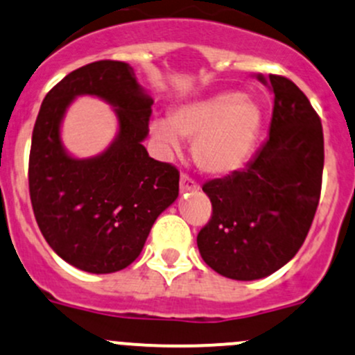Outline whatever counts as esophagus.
<instances>
[{
  "instance_id": "34e87169",
  "label": "esophagus",
  "mask_w": 355,
  "mask_h": 355,
  "mask_svg": "<svg viewBox=\"0 0 355 355\" xmlns=\"http://www.w3.org/2000/svg\"><path fill=\"white\" fill-rule=\"evenodd\" d=\"M190 190H199V184L190 175L184 173L180 177V192H190Z\"/></svg>"
}]
</instances>
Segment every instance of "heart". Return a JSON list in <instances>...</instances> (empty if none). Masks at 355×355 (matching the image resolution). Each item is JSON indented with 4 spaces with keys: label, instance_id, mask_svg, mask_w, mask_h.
<instances>
[{
    "label": "heart",
    "instance_id": "b5f03b06",
    "mask_svg": "<svg viewBox=\"0 0 355 355\" xmlns=\"http://www.w3.org/2000/svg\"><path fill=\"white\" fill-rule=\"evenodd\" d=\"M262 121V109L255 100L227 92L177 107L170 122L155 121L151 130L168 151H178L180 137L193 139L197 165L207 173L227 175L250 158Z\"/></svg>",
    "mask_w": 355,
    "mask_h": 355
}]
</instances>
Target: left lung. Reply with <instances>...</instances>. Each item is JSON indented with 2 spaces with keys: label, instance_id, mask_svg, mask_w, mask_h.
Listing matches in <instances>:
<instances>
[{
  "label": "left lung",
  "instance_id": "8db88e82",
  "mask_svg": "<svg viewBox=\"0 0 355 355\" xmlns=\"http://www.w3.org/2000/svg\"><path fill=\"white\" fill-rule=\"evenodd\" d=\"M268 83L274 110L267 141L243 170L202 185L212 214L197 246L212 270L234 281L286 266L303 246L322 193V121L289 78L268 74Z\"/></svg>",
  "mask_w": 355,
  "mask_h": 355
}]
</instances>
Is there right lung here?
Returning a JSON list of instances; mask_svg holds the SVG:
<instances>
[{"instance_id":"right-lung-1","label":"right lung","mask_w":355,"mask_h":355,"mask_svg":"<svg viewBox=\"0 0 355 355\" xmlns=\"http://www.w3.org/2000/svg\"><path fill=\"white\" fill-rule=\"evenodd\" d=\"M95 94L118 109L119 136L96 159L74 160L58 125L74 96ZM153 100L128 62L96 61L71 71L44 98L32 132L28 190L33 216L62 260L110 274L139 257L149 230L178 197L180 171L143 146Z\"/></svg>"}]
</instances>
